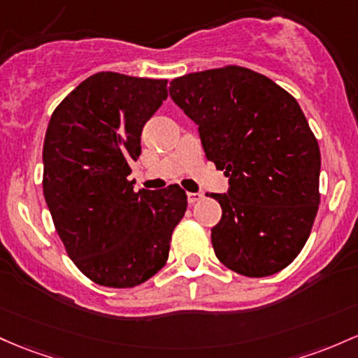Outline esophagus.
Listing matches in <instances>:
<instances>
[{
	"mask_svg": "<svg viewBox=\"0 0 358 358\" xmlns=\"http://www.w3.org/2000/svg\"><path fill=\"white\" fill-rule=\"evenodd\" d=\"M203 197V194H200V192H188L187 194V200H188V203H195V202H199L200 199Z\"/></svg>",
	"mask_w": 358,
	"mask_h": 358,
	"instance_id": "1",
	"label": "esophagus"
}]
</instances>
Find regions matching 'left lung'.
<instances>
[{
    "label": "left lung",
    "instance_id": "8db88e82",
    "mask_svg": "<svg viewBox=\"0 0 358 358\" xmlns=\"http://www.w3.org/2000/svg\"><path fill=\"white\" fill-rule=\"evenodd\" d=\"M170 96L229 178L227 194L210 195L222 209L210 229L215 257L246 277L280 272L304 248L320 206V146L296 98L239 66L176 78Z\"/></svg>",
    "mask_w": 358,
    "mask_h": 358
}]
</instances>
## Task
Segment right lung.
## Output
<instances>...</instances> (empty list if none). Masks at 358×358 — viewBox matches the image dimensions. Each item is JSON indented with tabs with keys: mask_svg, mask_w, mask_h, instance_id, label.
<instances>
[{
	"mask_svg": "<svg viewBox=\"0 0 358 358\" xmlns=\"http://www.w3.org/2000/svg\"><path fill=\"white\" fill-rule=\"evenodd\" d=\"M166 80L96 73L59 103L44 141V197L74 265L90 280L125 289L164 266L187 210L178 185L134 192L129 163L141 132L168 98Z\"/></svg>",
	"mask_w": 358,
	"mask_h": 358,
	"instance_id": "obj_1",
	"label": "right lung"
}]
</instances>
